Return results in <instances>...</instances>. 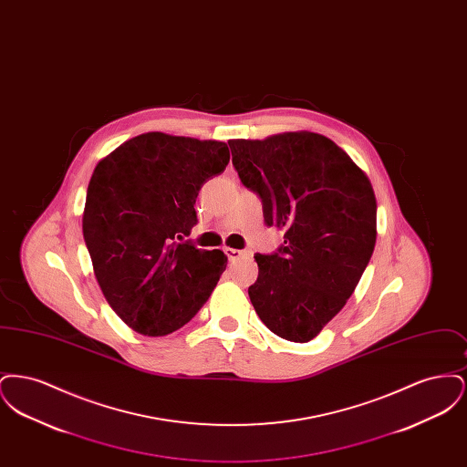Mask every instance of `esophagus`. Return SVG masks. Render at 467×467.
Listing matches in <instances>:
<instances>
[{
  "mask_svg": "<svg viewBox=\"0 0 467 467\" xmlns=\"http://www.w3.org/2000/svg\"><path fill=\"white\" fill-rule=\"evenodd\" d=\"M225 254H227L229 261H233V263L250 257V254L246 250H238V248H225Z\"/></svg>",
  "mask_w": 467,
  "mask_h": 467,
  "instance_id": "1",
  "label": "esophagus"
}]
</instances>
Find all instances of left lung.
Returning a JSON list of instances; mask_svg holds the SVG:
<instances>
[{
	"label": "left lung",
	"instance_id": "1",
	"mask_svg": "<svg viewBox=\"0 0 467 467\" xmlns=\"http://www.w3.org/2000/svg\"><path fill=\"white\" fill-rule=\"evenodd\" d=\"M233 166L263 201L267 225L285 229L273 254H255L248 296L276 336L306 343L356 290L377 242L369 178L322 134L229 140Z\"/></svg>",
	"mask_w": 467,
	"mask_h": 467
}]
</instances>
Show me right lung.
Masks as SVG:
<instances>
[{
  "label": "right lung",
  "mask_w": 467,
  "mask_h": 467,
  "mask_svg": "<svg viewBox=\"0 0 467 467\" xmlns=\"http://www.w3.org/2000/svg\"><path fill=\"white\" fill-rule=\"evenodd\" d=\"M227 162L223 141L145 133L94 168L84 240L103 296L136 333L177 331L215 289L225 254L182 240L198 223L202 183Z\"/></svg>",
  "instance_id": "add662e5"
}]
</instances>
